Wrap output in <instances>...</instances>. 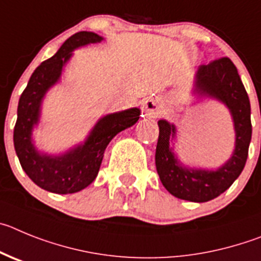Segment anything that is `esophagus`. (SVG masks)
I'll use <instances>...</instances> for the list:
<instances>
[{
    "label": "esophagus",
    "mask_w": 261,
    "mask_h": 261,
    "mask_svg": "<svg viewBox=\"0 0 261 261\" xmlns=\"http://www.w3.org/2000/svg\"><path fill=\"white\" fill-rule=\"evenodd\" d=\"M144 112L152 118H156V117L160 116V109L159 105L154 100H147L144 104Z\"/></svg>",
    "instance_id": "obj_1"
}]
</instances>
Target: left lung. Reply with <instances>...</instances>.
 <instances>
[{"label":"left lung","instance_id":"left-lung-1","mask_svg":"<svg viewBox=\"0 0 261 261\" xmlns=\"http://www.w3.org/2000/svg\"><path fill=\"white\" fill-rule=\"evenodd\" d=\"M196 90L200 95L218 98L231 112L237 133L233 156L216 171L182 168L169 147L175 127L161 119L154 160L160 179L171 195L183 200L204 203L226 191L242 173L247 161L252 125L250 98L236 65L229 57L201 65L196 72Z\"/></svg>","mask_w":261,"mask_h":261}]
</instances>
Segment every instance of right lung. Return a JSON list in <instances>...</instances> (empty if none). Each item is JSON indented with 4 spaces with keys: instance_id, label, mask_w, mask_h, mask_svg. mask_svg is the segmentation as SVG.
<instances>
[{
    "instance_id": "right-lung-1",
    "label": "right lung",
    "mask_w": 261,
    "mask_h": 261,
    "mask_svg": "<svg viewBox=\"0 0 261 261\" xmlns=\"http://www.w3.org/2000/svg\"><path fill=\"white\" fill-rule=\"evenodd\" d=\"M101 40V36L87 31L70 36L53 57L37 66L20 95L14 127V147L25 174L46 191L74 194L86 189L95 180L110 140L139 119L140 110L136 108L109 114L97 122L83 145L60 157L40 154L32 145L31 131L39 121L41 98L49 87L60 79L63 65L71 57V51L78 46Z\"/></svg>"
}]
</instances>
